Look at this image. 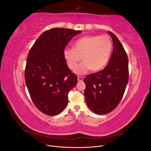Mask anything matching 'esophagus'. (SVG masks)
<instances>
[{
    "label": "esophagus",
    "mask_w": 151,
    "mask_h": 151,
    "mask_svg": "<svg viewBox=\"0 0 151 151\" xmlns=\"http://www.w3.org/2000/svg\"><path fill=\"white\" fill-rule=\"evenodd\" d=\"M83 79L84 78L83 77H77V80H78L79 81H83Z\"/></svg>",
    "instance_id": "1"
}]
</instances>
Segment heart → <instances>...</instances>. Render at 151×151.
<instances>
[{
	"mask_svg": "<svg viewBox=\"0 0 151 151\" xmlns=\"http://www.w3.org/2000/svg\"><path fill=\"white\" fill-rule=\"evenodd\" d=\"M73 48H65L63 57L68 67L74 70L81 60L83 62L76 69L78 74H84L89 69L96 72L106 66L113 50L112 42L107 35L84 36L77 40Z\"/></svg>",
	"mask_w": 151,
	"mask_h": 151,
	"instance_id": "heart-1",
	"label": "heart"
}]
</instances>
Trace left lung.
Instances as JSON below:
<instances>
[{"label":"left lung","instance_id":"left-lung-1","mask_svg":"<svg viewBox=\"0 0 151 151\" xmlns=\"http://www.w3.org/2000/svg\"><path fill=\"white\" fill-rule=\"evenodd\" d=\"M113 51L104 69L87 76L84 96L91 111L104 115L113 111L121 101L129 82V59L118 38L110 31Z\"/></svg>","mask_w":151,"mask_h":151}]
</instances>
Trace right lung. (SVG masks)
Wrapping results in <instances>:
<instances>
[{
  "label": "right lung",
  "mask_w": 151,
  "mask_h": 151,
  "mask_svg": "<svg viewBox=\"0 0 151 151\" xmlns=\"http://www.w3.org/2000/svg\"><path fill=\"white\" fill-rule=\"evenodd\" d=\"M81 31L52 28L45 31L31 48L24 70L26 85L34 104L47 115L60 113L77 78L68 67L63 50Z\"/></svg>",
  "instance_id": "add662e5"
}]
</instances>
